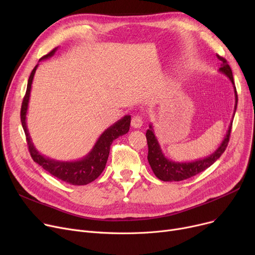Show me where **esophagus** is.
Wrapping results in <instances>:
<instances>
[{
    "label": "esophagus",
    "instance_id": "esophagus-1",
    "mask_svg": "<svg viewBox=\"0 0 255 255\" xmlns=\"http://www.w3.org/2000/svg\"><path fill=\"white\" fill-rule=\"evenodd\" d=\"M131 126L133 128H140L142 126V118L139 116H134L131 120Z\"/></svg>",
    "mask_w": 255,
    "mask_h": 255
}]
</instances>
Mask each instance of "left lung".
Segmentation results:
<instances>
[{"label": "left lung", "instance_id": "1", "mask_svg": "<svg viewBox=\"0 0 255 255\" xmlns=\"http://www.w3.org/2000/svg\"><path fill=\"white\" fill-rule=\"evenodd\" d=\"M218 59L222 62L221 67L219 68V72L223 73L224 75L229 77L233 84V87H234V92H235L234 116H235L237 105H238V94H237V90H236L235 83H234L233 71L231 69L230 65L227 64V62L224 58L218 56ZM233 120H232L229 130H227L222 142L216 149V151L213 152L211 155H209L205 158L193 160V161H190V162L173 161V160L166 158L164 156L161 148H160L159 141L154 133L153 125L150 124L149 129L146 130L145 136H146V141H148V148H149L148 161L150 163V166H151L153 172L155 173V176L159 180L164 181V182H179V181H183L186 179H189L191 177H194L195 175H197V173L202 172L205 169H207L208 167H210L214 162L216 161L217 159L220 158V156L223 154V152L226 149L227 143H229V140H230V136H231Z\"/></svg>", "mask_w": 255, "mask_h": 255}]
</instances>
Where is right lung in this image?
<instances>
[{"label": "right lung", "mask_w": 255, "mask_h": 255, "mask_svg": "<svg viewBox=\"0 0 255 255\" xmlns=\"http://www.w3.org/2000/svg\"><path fill=\"white\" fill-rule=\"evenodd\" d=\"M58 50V47L53 48L49 53L42 57L39 60H46L55 55V52ZM39 64L35 66V68L31 72V75L28 80V87H26V92L24 98L21 104L20 111V121L25 133L26 142H28L29 151L34 161L38 163L40 166L43 167L50 175L60 179L61 181L68 183L70 185H87L94 180H96L105 168L107 159H109L111 145L113 141L119 136H122L129 131L131 116L126 115L122 119H120L115 124L103 131L102 134L99 136L97 141L94 144L93 149L83 158H80L75 161H59V160L51 159L39 153V151L35 148V145L30 136V133L26 126V113H28L29 100L31 95V89L33 78L37 67Z\"/></svg>", "instance_id": "right-lung-1"}]
</instances>
